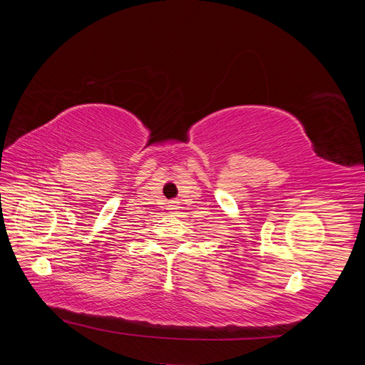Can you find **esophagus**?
Segmentation results:
<instances>
[{"label":"esophagus","mask_w":365,"mask_h":365,"mask_svg":"<svg viewBox=\"0 0 365 365\" xmlns=\"http://www.w3.org/2000/svg\"><path fill=\"white\" fill-rule=\"evenodd\" d=\"M169 210H170V212H173V210H176L175 202H170V204H169Z\"/></svg>","instance_id":"obj_1"}]
</instances>
